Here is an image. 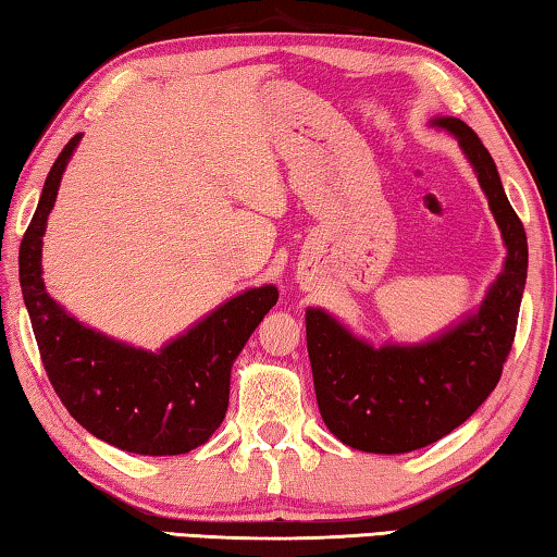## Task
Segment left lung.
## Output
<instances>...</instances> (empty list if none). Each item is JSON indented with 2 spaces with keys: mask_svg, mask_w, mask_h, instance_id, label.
I'll list each match as a JSON object with an SVG mask.
<instances>
[{
  "mask_svg": "<svg viewBox=\"0 0 557 557\" xmlns=\"http://www.w3.org/2000/svg\"><path fill=\"white\" fill-rule=\"evenodd\" d=\"M435 125L459 139L474 166L508 256L479 312L420 346L373 348L322 309H307L319 412L344 445L375 455L428 447L474 414L502 379L525 287V231L492 154L461 120L440 117Z\"/></svg>",
  "mask_w": 557,
  "mask_h": 557,
  "instance_id": "1",
  "label": "left lung"
}]
</instances>
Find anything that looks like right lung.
<instances>
[{"label":"right lung","mask_w":557,"mask_h":557,"mask_svg":"<svg viewBox=\"0 0 557 557\" xmlns=\"http://www.w3.org/2000/svg\"><path fill=\"white\" fill-rule=\"evenodd\" d=\"M78 143L81 135H75L53 162L18 248V282L46 375L90 435L135 455H184L203 445L223 422L231 366L277 301V289L265 285L243 292L157 354L75 322L46 295L41 238Z\"/></svg>","instance_id":"right-lung-1"}]
</instances>
